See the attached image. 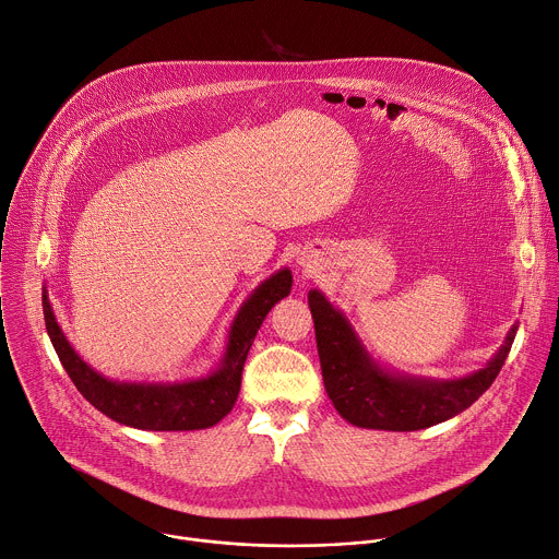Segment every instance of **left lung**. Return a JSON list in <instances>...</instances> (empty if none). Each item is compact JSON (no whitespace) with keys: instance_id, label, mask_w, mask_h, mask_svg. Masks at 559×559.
<instances>
[{"instance_id":"1","label":"left lung","mask_w":559,"mask_h":559,"mask_svg":"<svg viewBox=\"0 0 559 559\" xmlns=\"http://www.w3.org/2000/svg\"><path fill=\"white\" fill-rule=\"evenodd\" d=\"M307 300L325 391L336 412L362 429L418 431L462 414L493 384L518 332L515 323L493 358L468 376H409L376 362L347 316L321 289H309Z\"/></svg>"}]
</instances>
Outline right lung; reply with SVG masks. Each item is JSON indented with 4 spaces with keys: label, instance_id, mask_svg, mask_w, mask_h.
Masks as SVG:
<instances>
[{
    "label": "right lung",
    "instance_id": "1",
    "mask_svg": "<svg viewBox=\"0 0 559 559\" xmlns=\"http://www.w3.org/2000/svg\"><path fill=\"white\" fill-rule=\"evenodd\" d=\"M292 289V272L278 270L265 278L236 311L221 362L199 378L175 382H121L95 371L61 332L48 292L44 321L50 343L70 380L86 401L119 425L143 431H199L223 420L238 397L248 352L270 309Z\"/></svg>",
    "mask_w": 559,
    "mask_h": 559
}]
</instances>
